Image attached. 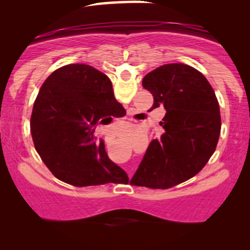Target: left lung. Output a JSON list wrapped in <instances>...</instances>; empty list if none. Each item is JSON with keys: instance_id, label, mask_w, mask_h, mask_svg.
Returning <instances> with one entry per match:
<instances>
[{"instance_id": "obj_1", "label": "left lung", "mask_w": 250, "mask_h": 250, "mask_svg": "<svg viewBox=\"0 0 250 250\" xmlns=\"http://www.w3.org/2000/svg\"><path fill=\"white\" fill-rule=\"evenodd\" d=\"M142 85L154 96L151 109L163 107L166 115L160 122L162 134L150 142L130 183L167 189L195 176L214 154L220 105L205 75L183 63L156 68Z\"/></svg>"}]
</instances>
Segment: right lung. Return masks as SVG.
Returning <instances> with one entry per match:
<instances>
[{
  "label": "right lung",
  "mask_w": 250,
  "mask_h": 250,
  "mask_svg": "<svg viewBox=\"0 0 250 250\" xmlns=\"http://www.w3.org/2000/svg\"><path fill=\"white\" fill-rule=\"evenodd\" d=\"M107 75L88 64H67L47 77L30 117L40 157L54 176L76 187L128 182L94 135L121 107Z\"/></svg>",
  "instance_id": "right-lung-1"
}]
</instances>
